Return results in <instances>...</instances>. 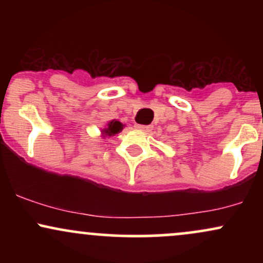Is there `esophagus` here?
Masks as SVG:
<instances>
[{"instance_id":"esophagus-1","label":"esophagus","mask_w":263,"mask_h":263,"mask_svg":"<svg viewBox=\"0 0 263 263\" xmlns=\"http://www.w3.org/2000/svg\"><path fill=\"white\" fill-rule=\"evenodd\" d=\"M135 128L140 129V131L149 132L151 129H152V126H151V125H138V123H136V125H135Z\"/></svg>"}]
</instances>
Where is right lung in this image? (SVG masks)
I'll list each match as a JSON object with an SVG mask.
<instances>
[{"label":"right lung","instance_id":"obj_1","mask_svg":"<svg viewBox=\"0 0 263 263\" xmlns=\"http://www.w3.org/2000/svg\"><path fill=\"white\" fill-rule=\"evenodd\" d=\"M125 125L119 121V120H111L105 125L104 128H101L102 137H112V136L120 134L122 131Z\"/></svg>","mask_w":263,"mask_h":263}]
</instances>
